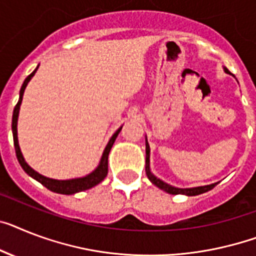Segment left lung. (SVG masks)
<instances>
[{
  "label": "left lung",
  "mask_w": 256,
  "mask_h": 256,
  "mask_svg": "<svg viewBox=\"0 0 256 256\" xmlns=\"http://www.w3.org/2000/svg\"><path fill=\"white\" fill-rule=\"evenodd\" d=\"M224 70L230 74V72L226 68H224ZM145 145H146V149H145V150H146L145 171H146V175H148V178H149V180H150L154 186H157L158 188L164 190V191H166L168 194H171V195H179V194H182V195H187V196H196V195H200V194H204V192L210 191V190H212L213 187L217 184V183H213V184L200 186V187H194V188H178V187H172V186L168 184V183H164V180L158 179L157 176H154V175L152 174L150 160H149V157H150V148H149L148 140H146V144H145Z\"/></svg>",
  "instance_id": "1"
}]
</instances>
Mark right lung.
<instances>
[{"instance_id": "obj_1", "label": "right lung", "mask_w": 256, "mask_h": 256, "mask_svg": "<svg viewBox=\"0 0 256 256\" xmlns=\"http://www.w3.org/2000/svg\"><path fill=\"white\" fill-rule=\"evenodd\" d=\"M39 68V66H38ZM38 68L35 70L28 76V77L24 80L23 82L22 88H20V92H19V100L16 103V106L14 107V112H12V138H14V148H16V158H18V162L20 164L22 168L26 171L27 174L34 178L35 180H38L39 183L44 186V187H47L50 191L56 192V194H62V195H73V194H77V192L85 191V190L92 188L94 186L99 184L103 179L107 176V172H108V154L110 150H111V148H112L114 142H115L116 137L122 130V126H120L119 130H116L115 133L112 134V137L110 138L108 144H107V146L104 148V152L102 154V158H100V162H99L98 168H95L92 172L88 174L86 176H82V178H76V179H66V180H57V179H50L47 178V176H44V175L39 174L36 171L31 168L27 164V162L24 161V158L22 156V152H20V148H19L18 144V132H16V124H18V115H19V108H20V103H22V98H23V92H24V88H26L27 84L30 82V80L34 77V74L36 73Z\"/></svg>"}]
</instances>
